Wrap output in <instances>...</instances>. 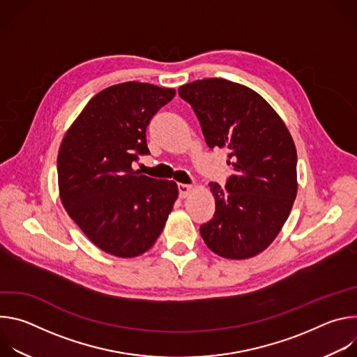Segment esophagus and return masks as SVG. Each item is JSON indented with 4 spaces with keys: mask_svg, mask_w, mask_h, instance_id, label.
Segmentation results:
<instances>
[{
    "mask_svg": "<svg viewBox=\"0 0 357 357\" xmlns=\"http://www.w3.org/2000/svg\"><path fill=\"white\" fill-rule=\"evenodd\" d=\"M178 190H179V197H188L192 190H193V186L192 185H188V183H178Z\"/></svg>",
    "mask_w": 357,
    "mask_h": 357,
    "instance_id": "obj_1",
    "label": "esophagus"
}]
</instances>
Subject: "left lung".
<instances>
[{"label": "left lung", "mask_w": 357, "mask_h": 357, "mask_svg": "<svg viewBox=\"0 0 357 357\" xmlns=\"http://www.w3.org/2000/svg\"><path fill=\"white\" fill-rule=\"evenodd\" d=\"M209 148H226L233 174L211 182L216 211L200 236L218 256L243 260L266 250L282 229L296 196V149L281 117L254 90L226 80L183 84Z\"/></svg>", "instance_id": "obj_1"}]
</instances>
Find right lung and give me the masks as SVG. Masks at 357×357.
Segmentation results:
<instances>
[{
    "mask_svg": "<svg viewBox=\"0 0 357 357\" xmlns=\"http://www.w3.org/2000/svg\"><path fill=\"white\" fill-rule=\"evenodd\" d=\"M175 90L126 82L97 93L61 144L59 195L68 215L103 251L131 259L160 237L178 197L174 181L132 169L148 155L146 127Z\"/></svg>",
    "mask_w": 357,
    "mask_h": 357,
    "instance_id": "obj_1",
    "label": "right lung"
}]
</instances>
